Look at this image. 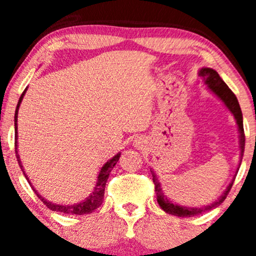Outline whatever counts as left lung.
Listing matches in <instances>:
<instances>
[{
	"label": "left lung",
	"mask_w": 256,
	"mask_h": 256,
	"mask_svg": "<svg viewBox=\"0 0 256 256\" xmlns=\"http://www.w3.org/2000/svg\"><path fill=\"white\" fill-rule=\"evenodd\" d=\"M200 77L204 78V83L207 84L208 89L212 91L213 94H216L218 98L224 102V104L228 107V110L231 112L232 116H234L236 119L237 126H238V131H240V160L238 162V168H237L236 174L232 178L231 183L228 185V188L225 189V192L219 196L218 200L213 202V204H208V206H204V207H186V206H179L173 204L172 201H170L168 198H166V195L162 192V188H161L160 182L156 176H155L154 171H152V182L155 184V192H156V198H158V204H160V207L165 210L166 213L172 214V216H198V214H201L204 212H207V210H213V208H216L218 206H220L224 202V200L228 196V192L231 190L232 184H234V178H236L237 172H238L240 162H242V156L243 152H244V144H246V136H244V130H243V116H242V110H240V104L237 101V98L234 96V94L230 90V88L225 84V82L220 78V76L218 74V72L214 71L213 68H208V67H204V68L200 70L198 72Z\"/></svg>",
	"instance_id": "1"
}]
</instances>
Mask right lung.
Masks as SVG:
<instances>
[{
    "label": "right lung",
    "instance_id": "add662e5",
    "mask_svg": "<svg viewBox=\"0 0 256 256\" xmlns=\"http://www.w3.org/2000/svg\"><path fill=\"white\" fill-rule=\"evenodd\" d=\"M26 89H28V88H26ZM26 89L24 90V92L22 94V96H20V98H19V102H18L16 110V116H14V126H16V158H18V164H19L22 171L24 172L25 178L28 179V182L30 183V179H28V176H26V173L24 171V167H22V161H20L19 154H18V150H16V148H18V144H16V140H18V112H19L20 104H22V98H24ZM119 158H120V152H119V154H116V156L112 158L110 161H107V162L104 164V167L101 168V171H100V173H98V182H96V185H95V188H94L92 192H91L86 198L83 200V201L78 202V204H64H64H52V202H49L48 200L44 198L42 195H40L37 190L34 188V185H32L31 183H30V185H31L32 189H34V192H36L38 198H40V201H42L43 204L49 208V210H55V212L64 213V214H71V216H83V214L92 213L94 210H98L100 206L102 204V201H104V198L106 183H107V179H108V177H110V171L113 170V167L116 166V162L119 161Z\"/></svg>",
    "mask_w": 256,
    "mask_h": 256
}]
</instances>
